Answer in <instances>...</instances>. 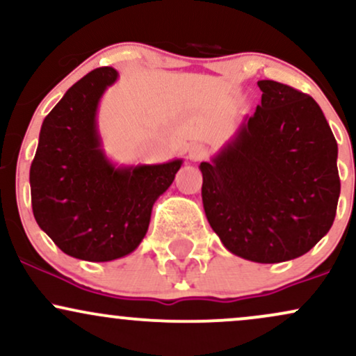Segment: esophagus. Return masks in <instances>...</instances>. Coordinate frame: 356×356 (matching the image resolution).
Listing matches in <instances>:
<instances>
[{
  "mask_svg": "<svg viewBox=\"0 0 356 356\" xmlns=\"http://www.w3.org/2000/svg\"><path fill=\"white\" fill-rule=\"evenodd\" d=\"M206 155H207V149L202 144L191 145V149H189L191 161H202V159L206 157Z\"/></svg>",
  "mask_w": 356,
  "mask_h": 356,
  "instance_id": "34e87169",
  "label": "esophagus"
}]
</instances>
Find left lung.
<instances>
[{
    "mask_svg": "<svg viewBox=\"0 0 356 356\" xmlns=\"http://www.w3.org/2000/svg\"><path fill=\"white\" fill-rule=\"evenodd\" d=\"M229 140L201 162L202 204L232 254L273 264L306 254L332 227L338 145L320 105L273 80Z\"/></svg>",
    "mask_w": 356,
    "mask_h": 356,
    "instance_id": "obj_1",
    "label": "left lung"
}]
</instances>
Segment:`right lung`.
Segmentation results:
<instances>
[{"label": "right lung", "instance_id": "add662e5", "mask_svg": "<svg viewBox=\"0 0 356 356\" xmlns=\"http://www.w3.org/2000/svg\"><path fill=\"white\" fill-rule=\"evenodd\" d=\"M118 72L102 67L67 90L44 117L30 169L31 206L40 229L65 254L105 263L134 252L145 238L155 201L182 159L117 165L99 132V105Z\"/></svg>", "mask_w": 356, "mask_h": 356}]
</instances>
